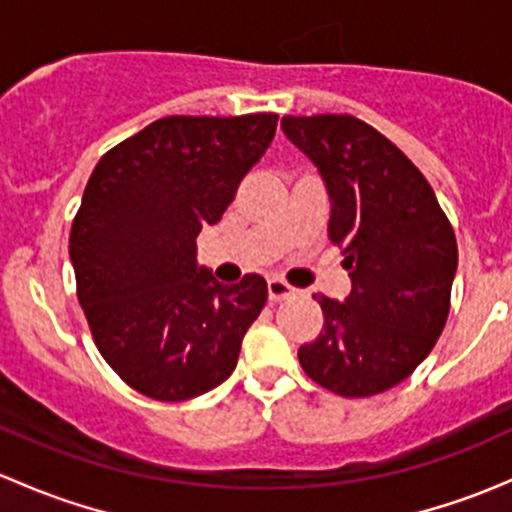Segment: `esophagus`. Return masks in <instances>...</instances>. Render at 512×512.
I'll return each mask as SVG.
<instances>
[{
    "mask_svg": "<svg viewBox=\"0 0 512 512\" xmlns=\"http://www.w3.org/2000/svg\"><path fill=\"white\" fill-rule=\"evenodd\" d=\"M267 294H270V302H282V299H289L297 294V289L287 285L285 280H270L267 282Z\"/></svg>",
    "mask_w": 512,
    "mask_h": 512,
    "instance_id": "1",
    "label": "esophagus"
}]
</instances>
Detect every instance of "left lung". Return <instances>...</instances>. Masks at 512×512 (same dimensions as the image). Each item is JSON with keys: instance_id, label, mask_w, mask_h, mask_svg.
Listing matches in <instances>:
<instances>
[{"instance_id": "8db88e82", "label": "left lung", "mask_w": 512, "mask_h": 512, "mask_svg": "<svg viewBox=\"0 0 512 512\" xmlns=\"http://www.w3.org/2000/svg\"><path fill=\"white\" fill-rule=\"evenodd\" d=\"M282 131L322 173L352 292L314 294L324 327L299 347L304 374L347 399L401 384L446 327L458 245L436 193L394 143L349 113L285 116Z\"/></svg>"}]
</instances>
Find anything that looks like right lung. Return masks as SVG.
<instances>
[{
  "label": "right lung",
  "mask_w": 512,
  "mask_h": 512,
  "mask_svg": "<svg viewBox=\"0 0 512 512\" xmlns=\"http://www.w3.org/2000/svg\"><path fill=\"white\" fill-rule=\"evenodd\" d=\"M277 113L165 116L106 153L69 235L76 294L106 364L156 401L223 384L267 282L220 285L198 267L200 230L220 223L277 131Z\"/></svg>",
  "instance_id": "1"
}]
</instances>
